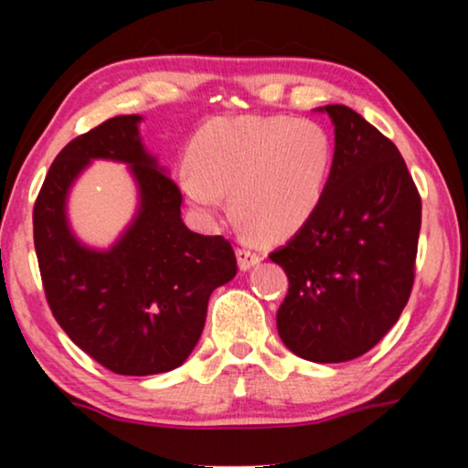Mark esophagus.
Here are the masks:
<instances>
[{
	"label": "esophagus",
	"instance_id": "esophagus-1",
	"mask_svg": "<svg viewBox=\"0 0 468 468\" xmlns=\"http://www.w3.org/2000/svg\"><path fill=\"white\" fill-rule=\"evenodd\" d=\"M236 255H239V266H240V271H249V268L258 266L260 260H261V255H260L258 251H253L251 247H247L245 242H242L239 251H236Z\"/></svg>",
	"mask_w": 468,
	"mask_h": 468
}]
</instances>
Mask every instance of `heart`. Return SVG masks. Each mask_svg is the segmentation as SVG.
I'll list each match as a JSON object with an SVG mask.
<instances>
[{
	"label": "heart",
	"instance_id": "b5f03b06",
	"mask_svg": "<svg viewBox=\"0 0 468 468\" xmlns=\"http://www.w3.org/2000/svg\"><path fill=\"white\" fill-rule=\"evenodd\" d=\"M178 172L183 194L204 217L219 213L229 189L234 213L261 239L298 232L324 200L335 144L317 121L221 117L191 140Z\"/></svg>",
	"mask_w": 468,
	"mask_h": 468
}]
</instances>
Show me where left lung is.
<instances>
[{"instance_id": "left-lung-1", "label": "left lung", "mask_w": 468, "mask_h": 468, "mask_svg": "<svg viewBox=\"0 0 468 468\" xmlns=\"http://www.w3.org/2000/svg\"><path fill=\"white\" fill-rule=\"evenodd\" d=\"M317 111L335 123L328 187L271 260L290 279L277 311L281 341L330 364L367 354L399 322L415 279L421 197L392 140L343 104Z\"/></svg>"}]
</instances>
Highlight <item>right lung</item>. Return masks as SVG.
<instances>
[{
    "label": "right lung",
    "mask_w": 468,
    "mask_h": 468,
    "mask_svg": "<svg viewBox=\"0 0 468 468\" xmlns=\"http://www.w3.org/2000/svg\"><path fill=\"white\" fill-rule=\"evenodd\" d=\"M140 114H121L63 146L34 207V245L48 306L79 347L117 375H157L187 360L213 290L234 279L223 236L196 234L181 219L183 196L140 140ZM93 158L131 165L139 213L100 252L69 229V187Z\"/></svg>",
    "instance_id": "add662e5"
}]
</instances>
